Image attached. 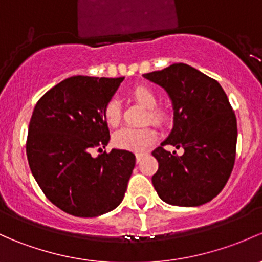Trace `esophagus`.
<instances>
[{
  "label": "esophagus",
  "mask_w": 262,
  "mask_h": 262,
  "mask_svg": "<svg viewBox=\"0 0 262 262\" xmlns=\"http://www.w3.org/2000/svg\"><path fill=\"white\" fill-rule=\"evenodd\" d=\"M144 156H145V153H137L136 154V158H137V163H139L140 161H142L143 158H144Z\"/></svg>",
  "instance_id": "obj_1"
}]
</instances>
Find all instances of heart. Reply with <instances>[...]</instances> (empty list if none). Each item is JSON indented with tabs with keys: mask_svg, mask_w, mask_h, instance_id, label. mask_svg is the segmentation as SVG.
Segmentation results:
<instances>
[{
	"mask_svg": "<svg viewBox=\"0 0 262 262\" xmlns=\"http://www.w3.org/2000/svg\"><path fill=\"white\" fill-rule=\"evenodd\" d=\"M130 95L134 100H137L144 108L148 109L147 115L144 118L145 123L149 122L156 125H163L166 123L167 114L164 110L157 106L158 96L153 89L145 86V85H139L130 90ZM120 114H122V108H120V103L117 98L109 99L104 104L103 117L110 126H115L119 124ZM154 139H156V133L150 126H142V128L124 126L115 132L114 137H113L115 147L134 150V152H142V150L147 149Z\"/></svg>",
	"mask_w": 262,
	"mask_h": 262,
	"instance_id": "heart-1",
	"label": "heart"
}]
</instances>
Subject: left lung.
I'll return each mask as SVG.
<instances>
[{"label": "left lung", "mask_w": 262, "mask_h": 262, "mask_svg": "<svg viewBox=\"0 0 262 262\" xmlns=\"http://www.w3.org/2000/svg\"><path fill=\"white\" fill-rule=\"evenodd\" d=\"M167 92L173 105V128L152 154L158 170L152 183L162 201L194 207L210 202L232 172L237 143L235 113L221 85L187 64L144 74ZM169 144L185 150L168 152Z\"/></svg>", "instance_id": "obj_1"}]
</instances>
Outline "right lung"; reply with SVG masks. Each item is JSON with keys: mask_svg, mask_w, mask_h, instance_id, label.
Listing matches in <instances>:
<instances>
[{"mask_svg": "<svg viewBox=\"0 0 262 262\" xmlns=\"http://www.w3.org/2000/svg\"><path fill=\"white\" fill-rule=\"evenodd\" d=\"M124 78L71 76L41 96L26 142L30 169L56 207L78 217H95L120 205L136 166L129 150L93 157L110 136L103 106Z\"/></svg>", "mask_w": 262, "mask_h": 262, "instance_id": "add662e5", "label": "right lung"}]
</instances>
